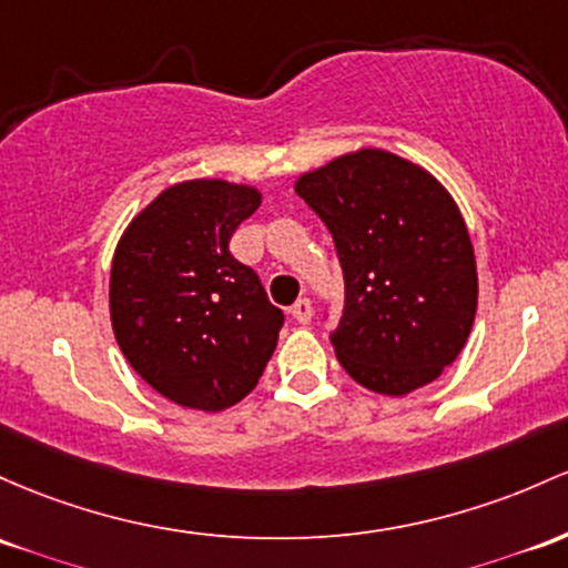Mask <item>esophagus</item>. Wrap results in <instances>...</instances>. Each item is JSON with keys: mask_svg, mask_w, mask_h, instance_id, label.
<instances>
[{"mask_svg": "<svg viewBox=\"0 0 568 568\" xmlns=\"http://www.w3.org/2000/svg\"><path fill=\"white\" fill-rule=\"evenodd\" d=\"M291 315H294L296 323L313 321V304H310V298H298L294 307H291Z\"/></svg>", "mask_w": 568, "mask_h": 568, "instance_id": "obj_1", "label": "esophagus"}]
</instances>
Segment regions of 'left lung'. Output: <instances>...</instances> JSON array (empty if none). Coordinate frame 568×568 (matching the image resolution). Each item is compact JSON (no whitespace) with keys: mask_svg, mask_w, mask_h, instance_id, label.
<instances>
[{"mask_svg":"<svg viewBox=\"0 0 568 568\" xmlns=\"http://www.w3.org/2000/svg\"><path fill=\"white\" fill-rule=\"evenodd\" d=\"M294 191L334 236L345 310L332 334L342 369L404 396L464 351L477 313V261L450 191L415 161L358 148L298 174Z\"/></svg>","mask_w":568,"mask_h":568,"instance_id":"left-lung-1","label":"left lung"}]
</instances>
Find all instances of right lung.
I'll return each mask as SVG.
<instances>
[{"mask_svg":"<svg viewBox=\"0 0 568 568\" xmlns=\"http://www.w3.org/2000/svg\"><path fill=\"white\" fill-rule=\"evenodd\" d=\"M261 207L255 185L174 183L123 229L112 253L110 321L132 369L185 409L221 413L258 385L283 313L229 240Z\"/></svg>","mask_w":568,"mask_h":568,"instance_id":"add662e5","label":"right lung"}]
</instances>
